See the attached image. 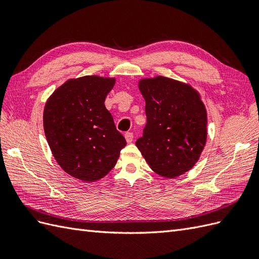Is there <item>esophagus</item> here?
Returning a JSON list of instances; mask_svg holds the SVG:
<instances>
[{
	"mask_svg": "<svg viewBox=\"0 0 259 259\" xmlns=\"http://www.w3.org/2000/svg\"><path fill=\"white\" fill-rule=\"evenodd\" d=\"M124 138H125V141H127L128 143H131L132 141H134V134H132V132H125Z\"/></svg>",
	"mask_w": 259,
	"mask_h": 259,
	"instance_id": "esophagus-1",
	"label": "esophagus"
}]
</instances>
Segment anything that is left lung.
I'll use <instances>...</instances> for the list:
<instances>
[{
	"instance_id": "8db88e82",
	"label": "left lung",
	"mask_w": 259,
	"mask_h": 259,
	"mask_svg": "<svg viewBox=\"0 0 259 259\" xmlns=\"http://www.w3.org/2000/svg\"><path fill=\"white\" fill-rule=\"evenodd\" d=\"M147 124L136 145L155 173L174 178L194 167L207 140V111L190 85L165 76L139 82Z\"/></svg>"
}]
</instances>
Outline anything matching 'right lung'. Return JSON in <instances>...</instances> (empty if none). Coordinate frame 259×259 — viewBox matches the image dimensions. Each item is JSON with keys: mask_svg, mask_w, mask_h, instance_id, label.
Here are the masks:
<instances>
[{"mask_svg": "<svg viewBox=\"0 0 259 259\" xmlns=\"http://www.w3.org/2000/svg\"><path fill=\"white\" fill-rule=\"evenodd\" d=\"M115 82L97 75L71 78L46 103L44 129L52 154L77 180L95 182L107 175L127 144L105 107Z\"/></svg>", "mask_w": 259, "mask_h": 259, "instance_id": "add662e5", "label": "right lung"}]
</instances>
